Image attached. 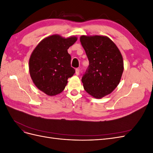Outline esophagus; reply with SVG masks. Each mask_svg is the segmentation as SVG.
I'll return each mask as SVG.
<instances>
[{"label": "esophagus", "instance_id": "1", "mask_svg": "<svg viewBox=\"0 0 153 153\" xmlns=\"http://www.w3.org/2000/svg\"><path fill=\"white\" fill-rule=\"evenodd\" d=\"M75 73H76V75H79V73H80V68H76V69Z\"/></svg>", "mask_w": 153, "mask_h": 153}]
</instances>
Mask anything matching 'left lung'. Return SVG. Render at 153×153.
<instances>
[{
  "label": "left lung",
  "mask_w": 153,
  "mask_h": 153,
  "mask_svg": "<svg viewBox=\"0 0 153 153\" xmlns=\"http://www.w3.org/2000/svg\"><path fill=\"white\" fill-rule=\"evenodd\" d=\"M80 39L89 62L82 77L83 85L87 93L101 98L119 84L124 70L122 55L106 36H82Z\"/></svg>",
  "instance_id": "1"
}]
</instances>
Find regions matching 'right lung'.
<instances>
[{"instance_id":"obj_1","label":"right lung","mask_w":153,"mask_h":153,"mask_svg":"<svg viewBox=\"0 0 153 153\" xmlns=\"http://www.w3.org/2000/svg\"><path fill=\"white\" fill-rule=\"evenodd\" d=\"M76 40L74 36L66 39L52 35L41 41L32 52L29 59L31 78L35 85L47 95L61 93L68 78L75 73L68 49Z\"/></svg>"}]
</instances>
